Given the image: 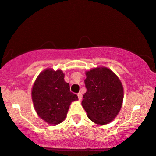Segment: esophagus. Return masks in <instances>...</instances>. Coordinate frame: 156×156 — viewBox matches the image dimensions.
<instances>
[{
	"mask_svg": "<svg viewBox=\"0 0 156 156\" xmlns=\"http://www.w3.org/2000/svg\"><path fill=\"white\" fill-rule=\"evenodd\" d=\"M78 99H79V101H81V100H82V94H81V93H80V92L78 93Z\"/></svg>",
	"mask_w": 156,
	"mask_h": 156,
	"instance_id": "1",
	"label": "esophagus"
}]
</instances>
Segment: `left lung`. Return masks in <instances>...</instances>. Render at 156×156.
Masks as SVG:
<instances>
[{
  "instance_id": "obj_1",
  "label": "left lung",
  "mask_w": 156,
  "mask_h": 156,
  "mask_svg": "<svg viewBox=\"0 0 156 156\" xmlns=\"http://www.w3.org/2000/svg\"><path fill=\"white\" fill-rule=\"evenodd\" d=\"M87 92L82 106L89 119L98 125H106L115 119L122 105L124 90L121 80L108 68L98 67L86 72Z\"/></svg>"
}]
</instances>
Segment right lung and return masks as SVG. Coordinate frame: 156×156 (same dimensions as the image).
Wrapping results in <instances>:
<instances>
[{"instance_id":"add662e5","label":"right lung","mask_w":156,"mask_h":156,"mask_svg":"<svg viewBox=\"0 0 156 156\" xmlns=\"http://www.w3.org/2000/svg\"><path fill=\"white\" fill-rule=\"evenodd\" d=\"M61 69L48 68L39 73L32 87L31 97L38 116L48 124L56 125L65 119L72 102L78 96L69 90Z\"/></svg>"}]
</instances>
